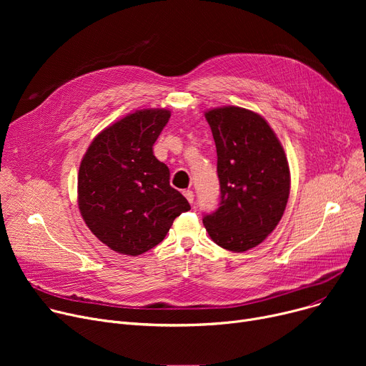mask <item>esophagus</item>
Here are the masks:
<instances>
[{"mask_svg":"<svg viewBox=\"0 0 366 366\" xmlns=\"http://www.w3.org/2000/svg\"><path fill=\"white\" fill-rule=\"evenodd\" d=\"M184 196L187 197V200L189 202V203H193L194 202V193L191 189H187V191H184Z\"/></svg>","mask_w":366,"mask_h":366,"instance_id":"obj_1","label":"esophagus"}]
</instances>
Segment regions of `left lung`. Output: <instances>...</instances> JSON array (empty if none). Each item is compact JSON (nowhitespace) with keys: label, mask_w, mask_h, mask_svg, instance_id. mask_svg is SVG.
I'll use <instances>...</instances> for the list:
<instances>
[{"label":"left lung","mask_w":366,"mask_h":366,"mask_svg":"<svg viewBox=\"0 0 366 366\" xmlns=\"http://www.w3.org/2000/svg\"><path fill=\"white\" fill-rule=\"evenodd\" d=\"M217 145L221 197L203 218L218 246L244 252L259 244L283 217L291 175L283 147L259 114L240 107L206 111Z\"/></svg>","instance_id":"left-lung-1"}]
</instances>
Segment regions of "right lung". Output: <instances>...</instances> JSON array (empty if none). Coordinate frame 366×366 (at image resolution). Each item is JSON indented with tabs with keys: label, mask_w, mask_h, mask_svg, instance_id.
Listing matches in <instances>:
<instances>
[{
	"label": "right lung",
	"mask_w": 366,
	"mask_h": 366,
	"mask_svg": "<svg viewBox=\"0 0 366 366\" xmlns=\"http://www.w3.org/2000/svg\"><path fill=\"white\" fill-rule=\"evenodd\" d=\"M167 109H139L104 129L79 170V207L90 232L112 251L137 257L159 244L173 219L191 209L169 184L152 145Z\"/></svg>",
	"instance_id": "add662e5"
}]
</instances>
